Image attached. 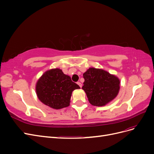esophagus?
Returning a JSON list of instances; mask_svg holds the SVG:
<instances>
[{
  "label": "esophagus",
  "instance_id": "obj_1",
  "mask_svg": "<svg viewBox=\"0 0 154 154\" xmlns=\"http://www.w3.org/2000/svg\"><path fill=\"white\" fill-rule=\"evenodd\" d=\"M77 84L82 88V83H81L80 82H77Z\"/></svg>",
  "mask_w": 154,
  "mask_h": 154
}]
</instances>
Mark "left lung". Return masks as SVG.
Segmentation results:
<instances>
[{"label": "left lung", "mask_w": 154, "mask_h": 154, "mask_svg": "<svg viewBox=\"0 0 154 154\" xmlns=\"http://www.w3.org/2000/svg\"><path fill=\"white\" fill-rule=\"evenodd\" d=\"M85 82L82 89L89 103L97 106H105L118 96L119 79L101 69L90 67L83 74Z\"/></svg>", "instance_id": "1"}]
</instances>
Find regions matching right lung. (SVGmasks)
<instances>
[{"label": "right lung", "mask_w": 154, "mask_h": 154, "mask_svg": "<svg viewBox=\"0 0 154 154\" xmlns=\"http://www.w3.org/2000/svg\"><path fill=\"white\" fill-rule=\"evenodd\" d=\"M80 88L62 69L45 71L36 82L35 90L38 100L51 108L60 109L69 106L72 92Z\"/></svg>", "instance_id": "obj_1"}]
</instances>
